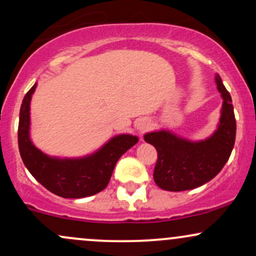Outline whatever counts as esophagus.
<instances>
[{
    "mask_svg": "<svg viewBox=\"0 0 256 256\" xmlns=\"http://www.w3.org/2000/svg\"><path fill=\"white\" fill-rule=\"evenodd\" d=\"M136 126H137V128H138V130H140V132H144V131L148 130L149 128H150V122H149V120L146 119V118L140 119V120H138V122H136Z\"/></svg>",
    "mask_w": 256,
    "mask_h": 256,
    "instance_id": "esophagus-1",
    "label": "esophagus"
}]
</instances>
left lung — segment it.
Masks as SVG:
<instances>
[{"label":"left lung","instance_id":"8db88e82","mask_svg":"<svg viewBox=\"0 0 256 256\" xmlns=\"http://www.w3.org/2000/svg\"><path fill=\"white\" fill-rule=\"evenodd\" d=\"M216 83L224 102L218 130L212 136L192 142L166 130L144 134L146 142L154 146L158 152L154 180L161 189H195L216 177L228 162L236 138V119L230 92L219 74L216 76Z\"/></svg>","mask_w":256,"mask_h":256}]
</instances>
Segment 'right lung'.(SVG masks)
<instances>
[{
	"mask_svg": "<svg viewBox=\"0 0 256 256\" xmlns=\"http://www.w3.org/2000/svg\"><path fill=\"white\" fill-rule=\"evenodd\" d=\"M37 83L28 91L20 107L18 143L28 172L49 192L64 198L95 195L110 183L116 164L138 142L132 134H118L94 154L79 158H58L46 155L30 140V104Z\"/></svg>",
	"mask_w": 256,
	"mask_h": 256,
	"instance_id": "add662e5",
	"label": "right lung"
}]
</instances>
